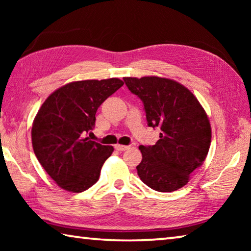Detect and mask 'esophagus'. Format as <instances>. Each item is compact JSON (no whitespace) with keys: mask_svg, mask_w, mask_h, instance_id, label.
Returning <instances> with one entry per match:
<instances>
[{"mask_svg":"<svg viewBox=\"0 0 251 251\" xmlns=\"http://www.w3.org/2000/svg\"><path fill=\"white\" fill-rule=\"evenodd\" d=\"M115 148H116L117 151H126V150H128L129 146H126V145H120V144H117V145H115Z\"/></svg>","mask_w":251,"mask_h":251,"instance_id":"esophagus-1","label":"esophagus"}]
</instances>
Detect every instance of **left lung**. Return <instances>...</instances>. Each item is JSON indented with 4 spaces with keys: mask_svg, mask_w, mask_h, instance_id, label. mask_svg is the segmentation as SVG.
Segmentation results:
<instances>
[{
    "mask_svg": "<svg viewBox=\"0 0 251 251\" xmlns=\"http://www.w3.org/2000/svg\"><path fill=\"white\" fill-rule=\"evenodd\" d=\"M142 100L148 126L160 130L152 146H139L137 174L144 184L160 193L175 192L206 159L211 142L209 120L192 92L174 79L145 76L124 77Z\"/></svg>",
    "mask_w": 251,
    "mask_h": 251,
    "instance_id": "8db88e82",
    "label": "left lung"
}]
</instances>
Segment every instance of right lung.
<instances>
[{"label":"right lung","mask_w":251,"mask_h":251,"mask_svg":"<svg viewBox=\"0 0 251 251\" xmlns=\"http://www.w3.org/2000/svg\"><path fill=\"white\" fill-rule=\"evenodd\" d=\"M120 78L72 82L53 92L34 118L32 145L42 167L61 187L84 192L99 180L113 146L85 137L101 103L121 88Z\"/></svg>","instance_id":"1"}]
</instances>
